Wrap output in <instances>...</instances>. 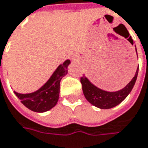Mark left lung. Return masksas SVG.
<instances>
[{"instance_id":"8db88e82","label":"left lung","mask_w":148,"mask_h":148,"mask_svg":"<svg viewBox=\"0 0 148 148\" xmlns=\"http://www.w3.org/2000/svg\"><path fill=\"white\" fill-rule=\"evenodd\" d=\"M127 34H128L127 37H128V39L131 40V43H134V41L131 36H129L128 31H127ZM138 74V67L137 68L135 76L133 77L131 82L124 88L115 92H108L101 89H99L92 83L90 82V81L85 76H82L81 77V83L82 85L83 94L85 95L86 99L91 105H95L99 109H110L120 104L131 92L134 84L136 82Z\"/></svg>"}]
</instances>
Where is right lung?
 I'll use <instances>...</instances> for the list:
<instances>
[{"label": "right lung", "instance_id": "obj_1", "mask_svg": "<svg viewBox=\"0 0 148 148\" xmlns=\"http://www.w3.org/2000/svg\"><path fill=\"white\" fill-rule=\"evenodd\" d=\"M70 60L65 61L54 71L49 81L39 90L29 94H14L20 99L21 103L30 110L43 113L53 108L59 98L60 82L67 73V66Z\"/></svg>", "mask_w": 148, "mask_h": 148}]
</instances>
